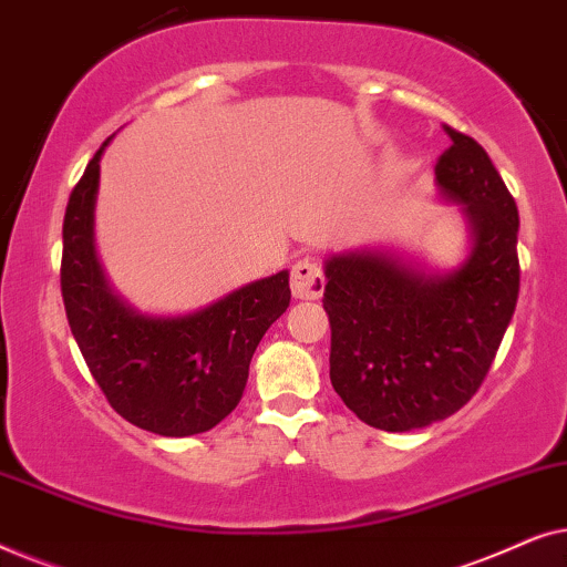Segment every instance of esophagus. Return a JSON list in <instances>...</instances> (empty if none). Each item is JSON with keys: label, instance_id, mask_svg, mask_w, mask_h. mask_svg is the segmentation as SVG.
<instances>
[{"label": "esophagus", "instance_id": "34e87169", "mask_svg": "<svg viewBox=\"0 0 567 567\" xmlns=\"http://www.w3.org/2000/svg\"><path fill=\"white\" fill-rule=\"evenodd\" d=\"M324 291V276L315 260H299L291 268V293L293 299H317Z\"/></svg>", "mask_w": 567, "mask_h": 567}]
</instances>
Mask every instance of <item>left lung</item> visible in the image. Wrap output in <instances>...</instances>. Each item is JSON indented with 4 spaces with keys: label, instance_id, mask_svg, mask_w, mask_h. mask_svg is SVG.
<instances>
[{
    "label": "left lung",
    "instance_id": "8db88e82",
    "mask_svg": "<svg viewBox=\"0 0 567 567\" xmlns=\"http://www.w3.org/2000/svg\"><path fill=\"white\" fill-rule=\"evenodd\" d=\"M441 193L472 224L470 258L425 276L379 252L336 255L324 266L330 382L363 423L413 431L454 415L480 390L518 299V208L475 138L444 126Z\"/></svg>",
    "mask_w": 567,
    "mask_h": 567
}]
</instances>
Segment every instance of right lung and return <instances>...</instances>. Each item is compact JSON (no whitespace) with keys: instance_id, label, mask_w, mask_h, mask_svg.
I'll return each instance as SVG.
<instances>
[{"instance_id":"add662e5","label":"right lung","mask_w":567,"mask_h":567,"mask_svg":"<svg viewBox=\"0 0 567 567\" xmlns=\"http://www.w3.org/2000/svg\"><path fill=\"white\" fill-rule=\"evenodd\" d=\"M107 142L74 185L64 214L61 297L69 328L121 417L159 436L204 433L243 400L255 348L291 301L289 274L260 278L185 317L136 315L111 291L92 243Z\"/></svg>"}]
</instances>
